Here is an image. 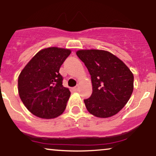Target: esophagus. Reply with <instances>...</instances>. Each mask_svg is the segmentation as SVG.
<instances>
[{
  "instance_id": "34e87169",
  "label": "esophagus",
  "mask_w": 156,
  "mask_h": 156,
  "mask_svg": "<svg viewBox=\"0 0 156 156\" xmlns=\"http://www.w3.org/2000/svg\"><path fill=\"white\" fill-rule=\"evenodd\" d=\"M78 89H79V87H78V86H76V87H75L74 88H73V89H74V90L76 91V92H77V91L78 90Z\"/></svg>"
}]
</instances>
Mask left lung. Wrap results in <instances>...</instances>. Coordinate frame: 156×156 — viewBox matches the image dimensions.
Returning <instances> with one entry per match:
<instances>
[{"label": "left lung", "instance_id": "1", "mask_svg": "<svg viewBox=\"0 0 156 156\" xmlns=\"http://www.w3.org/2000/svg\"><path fill=\"white\" fill-rule=\"evenodd\" d=\"M76 54L88 69L92 95L84 100L87 111L100 118L117 114L133 91V75L122 61L103 50H79Z\"/></svg>", "mask_w": 156, "mask_h": 156}]
</instances>
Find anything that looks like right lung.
<instances>
[{
  "label": "right lung",
  "mask_w": 156,
  "mask_h": 156,
  "mask_svg": "<svg viewBox=\"0 0 156 156\" xmlns=\"http://www.w3.org/2000/svg\"><path fill=\"white\" fill-rule=\"evenodd\" d=\"M70 53V50L65 48H44L21 71L18 77L19 95L34 115L53 119L65 110L70 92L62 85L59 69Z\"/></svg>",
  "instance_id": "add662e5"
}]
</instances>
